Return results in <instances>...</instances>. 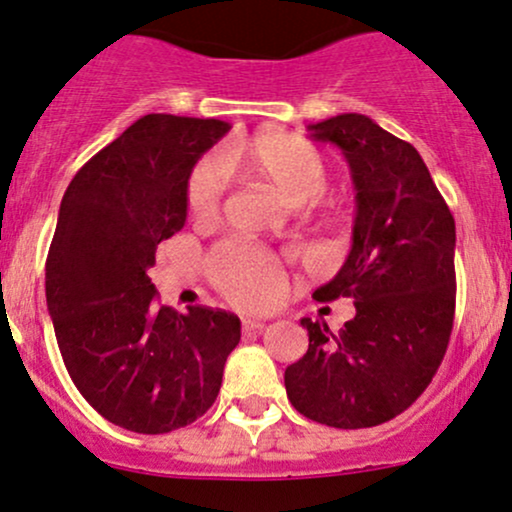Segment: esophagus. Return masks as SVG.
Instances as JSON below:
<instances>
[{
	"label": "esophagus",
	"instance_id": "esophagus-1",
	"mask_svg": "<svg viewBox=\"0 0 512 512\" xmlns=\"http://www.w3.org/2000/svg\"><path fill=\"white\" fill-rule=\"evenodd\" d=\"M241 329H244V331H261V329H266V321L244 317V319H241Z\"/></svg>",
	"mask_w": 512,
	"mask_h": 512
}]
</instances>
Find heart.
Returning a JSON list of instances; mask_svg holds the SVG:
<instances>
[{
	"label": "heart",
	"mask_w": 512,
	"mask_h": 512,
	"mask_svg": "<svg viewBox=\"0 0 512 512\" xmlns=\"http://www.w3.org/2000/svg\"><path fill=\"white\" fill-rule=\"evenodd\" d=\"M241 174L266 183L287 203L317 200L329 183V164L309 140L283 132L234 142L217 159H203L186 181V205L195 222H212L220 212L227 176ZM212 283L232 302L244 307H268L283 292V278L271 256L241 244H222L208 258Z\"/></svg>",
	"instance_id": "1"
}]
</instances>
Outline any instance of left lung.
<instances>
[{
    "label": "left lung",
    "mask_w": 512,
    "mask_h": 512,
    "mask_svg": "<svg viewBox=\"0 0 512 512\" xmlns=\"http://www.w3.org/2000/svg\"><path fill=\"white\" fill-rule=\"evenodd\" d=\"M346 154L355 183L350 254L314 300L353 297L333 333L302 319L309 348L285 370L287 399L331 428H372L418 399L438 372L455 321V217L409 142L360 113L307 125Z\"/></svg>",
    "instance_id": "left-lung-1"
}]
</instances>
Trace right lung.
<instances>
[{
	"mask_svg": "<svg viewBox=\"0 0 512 512\" xmlns=\"http://www.w3.org/2000/svg\"><path fill=\"white\" fill-rule=\"evenodd\" d=\"M229 130L149 113L74 174L45 261V297L74 387L106 421L159 435L215 404L237 314L159 304L147 271L186 225V181Z\"/></svg>",
	"mask_w": 512,
	"mask_h": 512,
	"instance_id": "right-lung-1",
	"label": "right lung"
}]
</instances>
